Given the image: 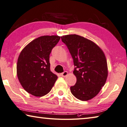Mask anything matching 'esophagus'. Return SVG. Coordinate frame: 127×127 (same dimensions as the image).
Masks as SVG:
<instances>
[{
  "mask_svg": "<svg viewBox=\"0 0 127 127\" xmlns=\"http://www.w3.org/2000/svg\"><path fill=\"white\" fill-rule=\"evenodd\" d=\"M68 74V72L67 71H64V72H62L61 74V75L62 76V77H65L66 76V75H67Z\"/></svg>",
  "mask_w": 127,
  "mask_h": 127,
  "instance_id": "1",
  "label": "esophagus"
}]
</instances>
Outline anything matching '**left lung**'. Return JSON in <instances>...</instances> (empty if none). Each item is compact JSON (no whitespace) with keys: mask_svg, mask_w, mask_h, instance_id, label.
<instances>
[{"mask_svg":"<svg viewBox=\"0 0 127 127\" xmlns=\"http://www.w3.org/2000/svg\"><path fill=\"white\" fill-rule=\"evenodd\" d=\"M74 61L75 85L70 87L74 96L87 101L98 94L108 76L107 62L100 48L94 42L76 34L61 37Z\"/></svg>","mask_w":127,"mask_h":127,"instance_id":"obj_1","label":"left lung"}]
</instances>
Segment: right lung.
I'll use <instances>...</instances> for the list:
<instances>
[{
	"label": "right lung",
	"mask_w": 127,
	"mask_h": 127,
	"mask_svg": "<svg viewBox=\"0 0 127 127\" xmlns=\"http://www.w3.org/2000/svg\"><path fill=\"white\" fill-rule=\"evenodd\" d=\"M58 35L39 37L28 44L18 59L17 73L22 87L35 96L50 92L57 76L51 71L50 55L60 41Z\"/></svg>",
	"instance_id": "obj_1"
}]
</instances>
